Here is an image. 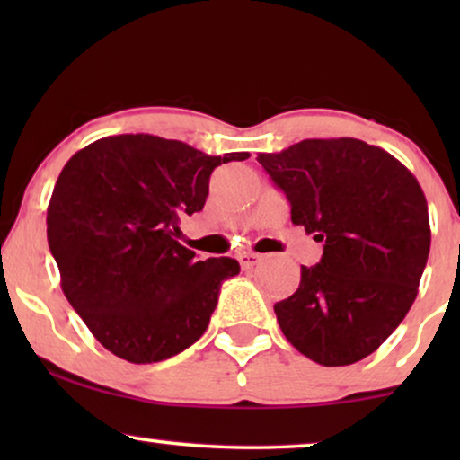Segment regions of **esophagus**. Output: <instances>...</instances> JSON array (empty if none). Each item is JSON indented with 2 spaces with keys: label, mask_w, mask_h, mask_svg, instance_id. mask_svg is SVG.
Masks as SVG:
<instances>
[{
  "label": "esophagus",
  "mask_w": 460,
  "mask_h": 460,
  "mask_svg": "<svg viewBox=\"0 0 460 460\" xmlns=\"http://www.w3.org/2000/svg\"><path fill=\"white\" fill-rule=\"evenodd\" d=\"M261 260V255H257V253H243L241 255V266L247 270V268H253L257 261Z\"/></svg>",
  "instance_id": "obj_1"
}]
</instances>
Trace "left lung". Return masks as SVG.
Instances as JSON below:
<instances>
[{
	"label": "left lung",
	"instance_id": "left-lung-1",
	"mask_svg": "<svg viewBox=\"0 0 460 460\" xmlns=\"http://www.w3.org/2000/svg\"><path fill=\"white\" fill-rule=\"evenodd\" d=\"M257 161L291 203V222L324 243L299 288L274 305L291 345L323 367L373 354L419 293L431 230L423 188L356 137L304 140Z\"/></svg>",
	"mask_w": 460,
	"mask_h": 460
}]
</instances>
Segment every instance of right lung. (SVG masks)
Segmentation results:
<instances>
[{
  "mask_svg": "<svg viewBox=\"0 0 460 460\" xmlns=\"http://www.w3.org/2000/svg\"><path fill=\"white\" fill-rule=\"evenodd\" d=\"M249 156L123 134L68 159L48 205V243L62 293L106 349L153 364L207 331L219 287L241 266L232 257L199 261L173 236L181 213L203 209L213 169Z\"/></svg>",
  "mask_w": 460,
  "mask_h": 460,
  "instance_id": "right-lung-1",
  "label": "right lung"
}]
</instances>
